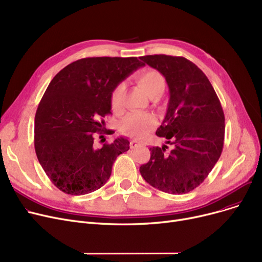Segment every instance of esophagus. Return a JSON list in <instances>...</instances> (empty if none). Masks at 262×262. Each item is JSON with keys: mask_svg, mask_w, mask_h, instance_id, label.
<instances>
[{"mask_svg": "<svg viewBox=\"0 0 262 262\" xmlns=\"http://www.w3.org/2000/svg\"><path fill=\"white\" fill-rule=\"evenodd\" d=\"M130 147L132 149H136V147H138V146H140V143L137 141V140H130Z\"/></svg>", "mask_w": 262, "mask_h": 262, "instance_id": "esophagus-1", "label": "esophagus"}]
</instances>
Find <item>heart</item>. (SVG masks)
<instances>
[{
	"label": "heart",
	"mask_w": 262,
	"mask_h": 262,
	"mask_svg": "<svg viewBox=\"0 0 262 262\" xmlns=\"http://www.w3.org/2000/svg\"><path fill=\"white\" fill-rule=\"evenodd\" d=\"M138 85L151 98L161 96L164 93L166 80L164 76L154 70H147L136 76ZM123 85L119 84L111 94V107L113 110H119L122 103ZM156 125V119L150 113L133 112L125 117L120 124V129L124 134L134 136L136 138L142 139Z\"/></svg>",
	"instance_id": "heart-1"
}]
</instances>
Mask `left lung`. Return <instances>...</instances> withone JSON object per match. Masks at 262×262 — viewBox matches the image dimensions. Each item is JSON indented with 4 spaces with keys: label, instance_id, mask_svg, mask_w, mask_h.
Instances as JSON below:
<instances>
[{
    "label": "left lung",
    "instance_id": "obj_1",
    "mask_svg": "<svg viewBox=\"0 0 262 262\" xmlns=\"http://www.w3.org/2000/svg\"><path fill=\"white\" fill-rule=\"evenodd\" d=\"M161 73L169 88V104L156 130L168 146L150 147L149 162L140 167L142 178L168 194H186L198 187L217 163L225 138L221 101L200 68L183 56H141Z\"/></svg>",
    "mask_w": 262,
    "mask_h": 262
}]
</instances>
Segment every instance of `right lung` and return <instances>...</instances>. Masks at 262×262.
<instances>
[{"instance_id":"obj_1","label":"right lung","mask_w":262,"mask_h":262,"mask_svg":"<svg viewBox=\"0 0 262 262\" xmlns=\"http://www.w3.org/2000/svg\"><path fill=\"white\" fill-rule=\"evenodd\" d=\"M143 65L134 56L84 58L64 67L49 83L36 110L34 146L43 171L65 194L100 188L117 157L129 150L124 137L101 147L94 140L105 130L113 90Z\"/></svg>"}]
</instances>
